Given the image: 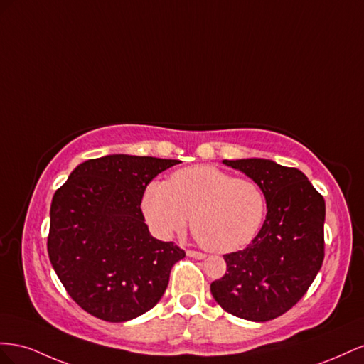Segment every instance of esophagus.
Instances as JSON below:
<instances>
[{"instance_id":"esophagus-1","label":"esophagus","mask_w":364,"mask_h":364,"mask_svg":"<svg viewBox=\"0 0 364 364\" xmlns=\"http://www.w3.org/2000/svg\"><path fill=\"white\" fill-rule=\"evenodd\" d=\"M186 253H188V256H189V257H195V259H204V257H205V255H204V253H201V252H195V250H188Z\"/></svg>"}]
</instances>
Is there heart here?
<instances>
[{
  "label": "heart",
  "mask_w": 364,
  "mask_h": 364,
  "mask_svg": "<svg viewBox=\"0 0 364 364\" xmlns=\"http://www.w3.org/2000/svg\"><path fill=\"white\" fill-rule=\"evenodd\" d=\"M265 195L248 178H233L215 166H192L164 183L148 184L141 212L160 237L181 233L192 216V232L212 252H235L250 242L265 215Z\"/></svg>",
  "instance_id": "obj_1"
}]
</instances>
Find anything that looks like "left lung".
<instances>
[{
	"instance_id": "obj_1",
	"label": "left lung",
	"mask_w": 364,
	"mask_h": 364,
	"mask_svg": "<svg viewBox=\"0 0 364 364\" xmlns=\"http://www.w3.org/2000/svg\"><path fill=\"white\" fill-rule=\"evenodd\" d=\"M262 189L267 216L244 250L224 255L227 273L210 284L228 314L267 321L305 296L325 257V200L304 172L272 160H224Z\"/></svg>"
}]
</instances>
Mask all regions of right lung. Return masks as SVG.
I'll use <instances>...</instances> for the list:
<instances>
[{
    "mask_svg": "<svg viewBox=\"0 0 364 364\" xmlns=\"http://www.w3.org/2000/svg\"><path fill=\"white\" fill-rule=\"evenodd\" d=\"M178 163L124 154L91 159L55 192L48 257L88 314L119 323L144 314L164 294L186 253L151 236L140 204L152 178Z\"/></svg>",
    "mask_w": 364,
    "mask_h": 364,
    "instance_id": "1",
    "label": "right lung"
}]
</instances>
